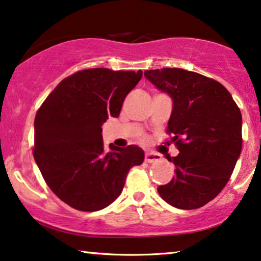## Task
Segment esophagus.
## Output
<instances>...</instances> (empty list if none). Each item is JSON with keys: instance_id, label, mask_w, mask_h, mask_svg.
<instances>
[{"instance_id": "obj_1", "label": "esophagus", "mask_w": 261, "mask_h": 261, "mask_svg": "<svg viewBox=\"0 0 261 261\" xmlns=\"http://www.w3.org/2000/svg\"><path fill=\"white\" fill-rule=\"evenodd\" d=\"M161 159V156L158 152L155 151H147L145 152V161L151 163V162H155V161H159V160Z\"/></svg>"}]
</instances>
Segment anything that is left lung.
Listing matches in <instances>:
<instances>
[{
	"label": "left lung",
	"instance_id": "1",
	"mask_svg": "<svg viewBox=\"0 0 261 261\" xmlns=\"http://www.w3.org/2000/svg\"><path fill=\"white\" fill-rule=\"evenodd\" d=\"M144 76L173 100L167 133L179 154L168 158L175 175L159 186L172 206L198 209L230 179L242 148V117L230 93L213 79L179 68L145 70Z\"/></svg>",
	"mask_w": 261,
	"mask_h": 261
}]
</instances>
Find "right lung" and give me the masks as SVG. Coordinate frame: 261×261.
Returning a JSON list of instances; mask_svg holds the SVG:
<instances>
[{"label":"right lung","instance_id":"add662e5","mask_svg":"<svg viewBox=\"0 0 261 261\" xmlns=\"http://www.w3.org/2000/svg\"><path fill=\"white\" fill-rule=\"evenodd\" d=\"M142 70L86 69L52 90L34 119L33 156L56 196L80 211H98L119 197L131 167L143 162L137 145L102 141V124L119 116Z\"/></svg>","mask_w":261,"mask_h":261}]
</instances>
